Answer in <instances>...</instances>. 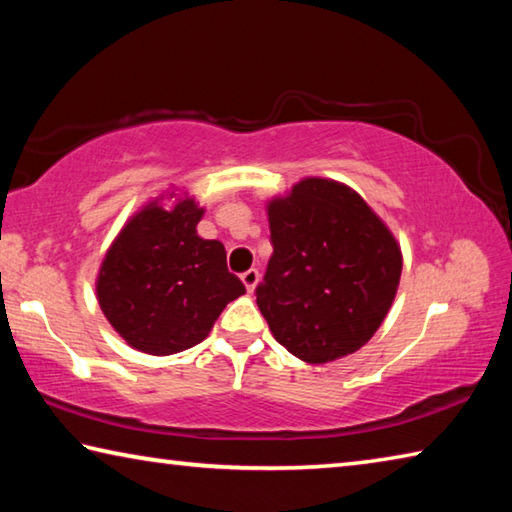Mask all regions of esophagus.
<instances>
[{
	"instance_id": "obj_1",
	"label": "esophagus",
	"mask_w": 512,
	"mask_h": 512,
	"mask_svg": "<svg viewBox=\"0 0 512 512\" xmlns=\"http://www.w3.org/2000/svg\"><path fill=\"white\" fill-rule=\"evenodd\" d=\"M241 282H244V287L248 289V293H253L255 287H257V282H259V271H257V268H250V271L241 273Z\"/></svg>"
}]
</instances>
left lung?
Returning a JSON list of instances; mask_svg holds the SVG:
<instances>
[{"instance_id": "8db88e82", "label": "left lung", "mask_w": 512, "mask_h": 512, "mask_svg": "<svg viewBox=\"0 0 512 512\" xmlns=\"http://www.w3.org/2000/svg\"><path fill=\"white\" fill-rule=\"evenodd\" d=\"M273 255L257 307L275 341L305 363L363 348L402 277V248L381 216L341 180L307 176L266 201Z\"/></svg>"}]
</instances>
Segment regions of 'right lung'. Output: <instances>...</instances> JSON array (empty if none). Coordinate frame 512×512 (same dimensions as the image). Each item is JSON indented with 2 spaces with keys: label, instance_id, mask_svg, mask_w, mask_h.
<instances>
[{
  "label": "right lung",
  "instance_id": "obj_1",
  "mask_svg": "<svg viewBox=\"0 0 512 512\" xmlns=\"http://www.w3.org/2000/svg\"><path fill=\"white\" fill-rule=\"evenodd\" d=\"M196 196L162 192L112 239L97 273V300L133 350L167 357L201 343L246 287L228 271L221 241L203 239Z\"/></svg>",
  "mask_w": 512,
  "mask_h": 512
}]
</instances>
